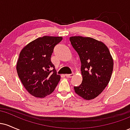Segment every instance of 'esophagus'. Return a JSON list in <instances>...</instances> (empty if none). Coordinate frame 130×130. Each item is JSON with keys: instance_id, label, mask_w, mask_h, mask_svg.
I'll return each instance as SVG.
<instances>
[{"instance_id": "esophagus-1", "label": "esophagus", "mask_w": 130, "mask_h": 130, "mask_svg": "<svg viewBox=\"0 0 130 130\" xmlns=\"http://www.w3.org/2000/svg\"><path fill=\"white\" fill-rule=\"evenodd\" d=\"M73 76H74V73L65 74V76H66L67 77H73Z\"/></svg>"}]
</instances>
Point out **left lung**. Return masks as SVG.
Returning a JSON list of instances; mask_svg holds the SVG:
<instances>
[{"label": "left lung", "instance_id": "left-lung-1", "mask_svg": "<svg viewBox=\"0 0 130 130\" xmlns=\"http://www.w3.org/2000/svg\"><path fill=\"white\" fill-rule=\"evenodd\" d=\"M81 62L83 81L74 87L75 92L85 100L93 99L106 87L113 70L112 58L108 47L101 41L90 37L70 38Z\"/></svg>", "mask_w": 130, "mask_h": 130}]
</instances>
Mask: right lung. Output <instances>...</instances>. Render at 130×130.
<instances>
[{"mask_svg":"<svg viewBox=\"0 0 130 130\" xmlns=\"http://www.w3.org/2000/svg\"><path fill=\"white\" fill-rule=\"evenodd\" d=\"M62 40L61 37L44 36L22 49L16 65L21 81L35 97L50 95L60 79L51 60L54 48Z\"/></svg>","mask_w":130,"mask_h":130,"instance_id":"obj_1","label":"right lung"}]
</instances>
